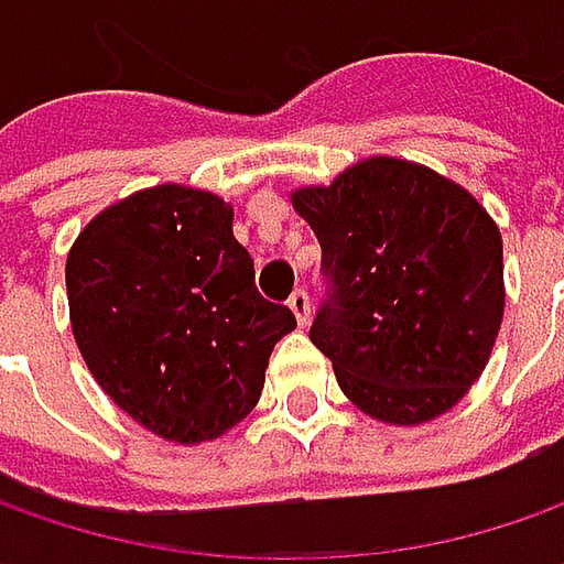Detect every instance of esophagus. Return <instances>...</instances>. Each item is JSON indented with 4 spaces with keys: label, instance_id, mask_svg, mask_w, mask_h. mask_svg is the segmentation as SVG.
Segmentation results:
<instances>
[{
    "label": "esophagus",
    "instance_id": "34e87169",
    "mask_svg": "<svg viewBox=\"0 0 564 564\" xmlns=\"http://www.w3.org/2000/svg\"><path fill=\"white\" fill-rule=\"evenodd\" d=\"M289 307L294 311V316H297V323H301V326H307V323H311V294L304 292V289H294L292 297H289Z\"/></svg>",
    "mask_w": 564,
    "mask_h": 564
}]
</instances>
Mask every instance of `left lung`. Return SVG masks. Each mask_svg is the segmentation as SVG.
Wrapping results in <instances>:
<instances>
[{"mask_svg": "<svg viewBox=\"0 0 564 564\" xmlns=\"http://www.w3.org/2000/svg\"><path fill=\"white\" fill-rule=\"evenodd\" d=\"M326 297L311 341L370 417H440L484 373L502 323V238L465 187L377 156L292 194Z\"/></svg>", "mask_w": 564, "mask_h": 564, "instance_id": "obj_1", "label": "left lung"}]
</instances>
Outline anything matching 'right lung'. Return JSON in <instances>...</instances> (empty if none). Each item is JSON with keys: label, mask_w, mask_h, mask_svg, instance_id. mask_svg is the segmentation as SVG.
I'll return each mask as SVG.
<instances>
[{"label": "right lung", "mask_w": 564, "mask_h": 564, "mask_svg": "<svg viewBox=\"0 0 564 564\" xmlns=\"http://www.w3.org/2000/svg\"><path fill=\"white\" fill-rule=\"evenodd\" d=\"M72 333L102 392L172 443L245 421L275 341L297 326L257 292L231 206L194 187L141 191L77 235Z\"/></svg>", "instance_id": "1"}]
</instances>
